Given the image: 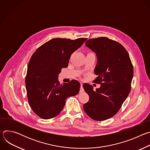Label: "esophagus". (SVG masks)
Listing matches in <instances>:
<instances>
[{
    "mask_svg": "<svg viewBox=\"0 0 150 150\" xmlns=\"http://www.w3.org/2000/svg\"><path fill=\"white\" fill-rule=\"evenodd\" d=\"M83 88L82 87V83L81 82V88H80V93H82L83 91Z\"/></svg>",
    "mask_w": 150,
    "mask_h": 150,
    "instance_id": "obj_1",
    "label": "esophagus"
}]
</instances>
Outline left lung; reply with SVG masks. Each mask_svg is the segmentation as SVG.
I'll return each mask as SVG.
<instances>
[{"mask_svg": "<svg viewBox=\"0 0 150 150\" xmlns=\"http://www.w3.org/2000/svg\"><path fill=\"white\" fill-rule=\"evenodd\" d=\"M85 46L97 55L94 73L97 77L93 82L100 83V87L94 91L91 85H83L90 97L83 109L93 120L103 121L115 115L129 95L133 65L125 48L108 37L88 40Z\"/></svg>", "mask_w": 150, "mask_h": 150, "instance_id": "8db88e82", "label": "left lung"}]
</instances>
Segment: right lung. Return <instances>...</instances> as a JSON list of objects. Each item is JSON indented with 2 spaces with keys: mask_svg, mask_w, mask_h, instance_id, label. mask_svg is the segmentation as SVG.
Wrapping results in <instances>:
<instances>
[{
  "mask_svg": "<svg viewBox=\"0 0 150 150\" xmlns=\"http://www.w3.org/2000/svg\"><path fill=\"white\" fill-rule=\"evenodd\" d=\"M87 40L53 38L39 47L32 55L25 85L29 104L40 117L49 119L56 116L63 109L67 98L79 93L78 81L60 85L57 78L62 69L68 67L71 54Z\"/></svg>",
  "mask_w": 150,
  "mask_h": 150,
  "instance_id": "add662e5",
  "label": "right lung"
}]
</instances>
